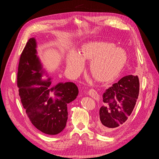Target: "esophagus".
<instances>
[{
    "label": "esophagus",
    "mask_w": 159,
    "mask_h": 159,
    "mask_svg": "<svg viewBox=\"0 0 159 159\" xmlns=\"http://www.w3.org/2000/svg\"><path fill=\"white\" fill-rule=\"evenodd\" d=\"M88 94L91 97L95 98V99H97L99 97V95H98V94L97 93V91L95 89H89L88 90Z\"/></svg>",
    "instance_id": "obj_1"
}]
</instances>
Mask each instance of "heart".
<instances>
[{"label": "heart", "mask_w": 159, "mask_h": 159, "mask_svg": "<svg viewBox=\"0 0 159 159\" xmlns=\"http://www.w3.org/2000/svg\"><path fill=\"white\" fill-rule=\"evenodd\" d=\"M84 59L91 60L89 69L92 76L101 82H110L120 73L127 61L126 53L115 44L105 41H91L83 44L80 54L73 49L66 58L68 70L73 75L79 73Z\"/></svg>", "instance_id": "heart-1"}]
</instances>
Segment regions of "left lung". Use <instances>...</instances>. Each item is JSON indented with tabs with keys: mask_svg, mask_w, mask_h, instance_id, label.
I'll return each instance as SVG.
<instances>
[{
	"mask_svg": "<svg viewBox=\"0 0 159 159\" xmlns=\"http://www.w3.org/2000/svg\"><path fill=\"white\" fill-rule=\"evenodd\" d=\"M139 93L138 76L129 75L103 93V106L99 110V128L111 133L122 127L135 106Z\"/></svg>",
	"mask_w": 159,
	"mask_h": 159,
	"instance_id": "obj_1",
	"label": "left lung"
}]
</instances>
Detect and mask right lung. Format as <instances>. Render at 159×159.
I'll list each match as a JSON object with an SVG mask.
<instances>
[{"label": "right lung", "instance_id": "1", "mask_svg": "<svg viewBox=\"0 0 159 159\" xmlns=\"http://www.w3.org/2000/svg\"><path fill=\"white\" fill-rule=\"evenodd\" d=\"M34 38L28 41L21 53L17 73V86L24 108L31 123L48 135H57L66 127L67 105L77 98L73 82L52 85L51 79H43L45 71L37 56Z\"/></svg>", "mask_w": 159, "mask_h": 159}]
</instances>
